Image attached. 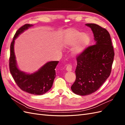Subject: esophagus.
<instances>
[{
  "label": "esophagus",
  "instance_id": "esophagus-1",
  "mask_svg": "<svg viewBox=\"0 0 125 125\" xmlns=\"http://www.w3.org/2000/svg\"><path fill=\"white\" fill-rule=\"evenodd\" d=\"M72 69H73V66H72L71 64H69L66 67V70L68 71H72Z\"/></svg>",
  "mask_w": 125,
  "mask_h": 125
}]
</instances>
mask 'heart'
<instances>
[{"label": "heart", "instance_id": "heart-1", "mask_svg": "<svg viewBox=\"0 0 125 125\" xmlns=\"http://www.w3.org/2000/svg\"><path fill=\"white\" fill-rule=\"evenodd\" d=\"M62 42L66 47L71 46L75 43L72 52L74 55H78L82 53L88 46L90 37L88 34L83 33L74 29H69L64 32Z\"/></svg>", "mask_w": 125, "mask_h": 125}]
</instances>
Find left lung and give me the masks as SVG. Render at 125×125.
<instances>
[{"mask_svg":"<svg viewBox=\"0 0 125 125\" xmlns=\"http://www.w3.org/2000/svg\"><path fill=\"white\" fill-rule=\"evenodd\" d=\"M85 25L91 29L95 44L77 56L76 79L71 89L79 95L92 94L104 83L111 74L115 55L107 30L94 23Z\"/></svg>","mask_w":125,"mask_h":125,"instance_id":"obj_1","label":"left lung"}]
</instances>
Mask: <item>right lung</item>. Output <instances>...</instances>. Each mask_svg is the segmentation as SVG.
I'll return each mask as SVG.
<instances>
[{"label": "right lung", "instance_id": "right-lung-1", "mask_svg": "<svg viewBox=\"0 0 125 125\" xmlns=\"http://www.w3.org/2000/svg\"><path fill=\"white\" fill-rule=\"evenodd\" d=\"M32 26V24H24L15 34L10 45L9 69L14 81L22 91L34 95H43L52 88L56 77L55 69L59 62H48L38 71L28 74L18 69L14 52V40L19 35Z\"/></svg>", "mask_w": 125, "mask_h": 125}]
</instances>
